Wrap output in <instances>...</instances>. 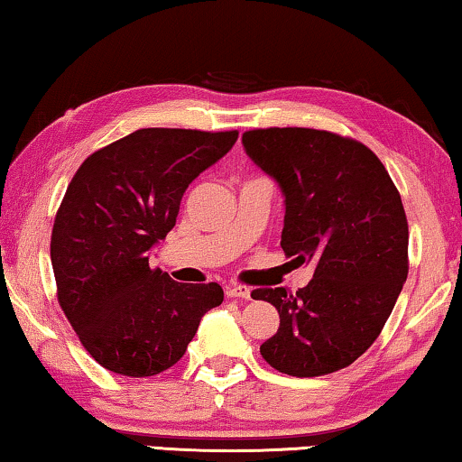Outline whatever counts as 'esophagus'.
Segmentation results:
<instances>
[{"mask_svg":"<svg viewBox=\"0 0 462 462\" xmlns=\"http://www.w3.org/2000/svg\"><path fill=\"white\" fill-rule=\"evenodd\" d=\"M226 294L230 299H251V288L246 284H230L226 286Z\"/></svg>","mask_w":462,"mask_h":462,"instance_id":"1","label":"esophagus"}]
</instances>
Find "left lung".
I'll return each mask as SVG.
<instances>
[{"label": "left lung", "instance_id": "8db88e82", "mask_svg": "<svg viewBox=\"0 0 462 462\" xmlns=\"http://www.w3.org/2000/svg\"><path fill=\"white\" fill-rule=\"evenodd\" d=\"M243 143L286 197L282 249L315 265L297 292H251L280 313L261 356L294 377L334 374L382 334L409 275L401 192L380 157L350 136L273 126L246 130Z\"/></svg>", "mask_w": 462, "mask_h": 462}]
</instances>
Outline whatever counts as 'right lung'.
Returning <instances> with one entry per match:
<instances>
[{"instance_id":"1","label":"right lung","mask_w":462,"mask_h":462,"mask_svg":"<svg viewBox=\"0 0 462 462\" xmlns=\"http://www.w3.org/2000/svg\"><path fill=\"white\" fill-rule=\"evenodd\" d=\"M238 130L141 128L82 162L51 230L58 302L88 355L114 374L151 377L187 353L222 305L217 282L178 284L147 251L176 226L189 184Z\"/></svg>"}]
</instances>
